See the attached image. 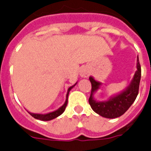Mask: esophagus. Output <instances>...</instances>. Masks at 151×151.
Segmentation results:
<instances>
[{
    "label": "esophagus",
    "mask_w": 151,
    "mask_h": 151,
    "mask_svg": "<svg viewBox=\"0 0 151 151\" xmlns=\"http://www.w3.org/2000/svg\"><path fill=\"white\" fill-rule=\"evenodd\" d=\"M81 76L84 77V78H87L89 76V72L87 70H86V69H82V71H81Z\"/></svg>",
    "instance_id": "obj_1"
}]
</instances>
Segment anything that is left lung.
I'll return each instance as SVG.
<instances>
[{
    "instance_id": "left-lung-1",
    "label": "left lung",
    "mask_w": 151,
    "mask_h": 151,
    "mask_svg": "<svg viewBox=\"0 0 151 151\" xmlns=\"http://www.w3.org/2000/svg\"><path fill=\"white\" fill-rule=\"evenodd\" d=\"M137 70L134 74L133 80L126 90L120 93V95H116L110 99L108 101L105 102H98L94 99L93 93L99 88L101 83L95 81L92 77H90L89 79L91 83V91L89 98V104L93 111L100 115L101 116L109 119H113L122 116L133 104L138 95L140 80L142 75L138 57L137 60Z\"/></svg>"
}]
</instances>
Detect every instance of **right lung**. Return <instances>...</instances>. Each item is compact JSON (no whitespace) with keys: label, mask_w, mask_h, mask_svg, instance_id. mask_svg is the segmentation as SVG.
Segmentation results:
<instances>
[{"label":"right lung","mask_w":151,"mask_h":151,"mask_svg":"<svg viewBox=\"0 0 151 151\" xmlns=\"http://www.w3.org/2000/svg\"><path fill=\"white\" fill-rule=\"evenodd\" d=\"M76 85V84H75ZM75 85L72 86H70L68 90V92H67V95H66V100L65 103L63 104L62 107H60L59 109H57L56 111H52V112H50V113L47 114H35V113H31V112H29V113L31 114V116H33L35 119H37V120H43V121H47V120H51L54 119V118H56L57 116H60L61 114L65 111V110L66 106H67V104H68V95H69V93L70 91V90Z\"/></svg>","instance_id":"obj_1"}]
</instances>
